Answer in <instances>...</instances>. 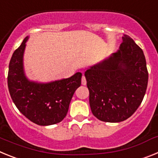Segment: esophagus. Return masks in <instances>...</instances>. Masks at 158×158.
<instances>
[{
    "label": "esophagus",
    "mask_w": 158,
    "mask_h": 158,
    "mask_svg": "<svg viewBox=\"0 0 158 158\" xmlns=\"http://www.w3.org/2000/svg\"><path fill=\"white\" fill-rule=\"evenodd\" d=\"M81 84L83 85H86V79H85V76H82Z\"/></svg>",
    "instance_id": "1"
}]
</instances>
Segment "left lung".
<instances>
[{
    "mask_svg": "<svg viewBox=\"0 0 158 158\" xmlns=\"http://www.w3.org/2000/svg\"><path fill=\"white\" fill-rule=\"evenodd\" d=\"M93 115L101 121L126 120L140 106L148 84L142 49L127 35L118 51L85 72Z\"/></svg>",
    "mask_w": 158,
    "mask_h": 158,
    "instance_id": "left-lung-1",
    "label": "left lung"
}]
</instances>
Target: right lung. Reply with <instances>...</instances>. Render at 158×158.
<instances>
[{"instance_id": "add662e5", "label": "right lung", "mask_w": 158, "mask_h": 158, "mask_svg": "<svg viewBox=\"0 0 158 158\" xmlns=\"http://www.w3.org/2000/svg\"><path fill=\"white\" fill-rule=\"evenodd\" d=\"M29 36L14 51L9 62L8 86L12 101L29 120L40 126L60 123L66 115L71 99L81 84V73L69 78L42 82L29 80L25 74L23 54Z\"/></svg>"}]
</instances>
